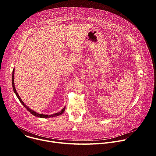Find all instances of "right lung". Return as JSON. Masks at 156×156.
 <instances>
[{
    "mask_svg": "<svg viewBox=\"0 0 156 156\" xmlns=\"http://www.w3.org/2000/svg\"><path fill=\"white\" fill-rule=\"evenodd\" d=\"M15 71V69H13V73H12V86H13V91H14V93H15V94H16V96H17V98H18V99H19V101H20V102L23 104V105L29 111V112L32 114V115H34L35 117H40V118H50V117H57V116H58V115H62L63 112H64V111H65V107L60 111V112H57V113H55V114H51V115H46V114H38V113H37V112H36L35 111H34V110H33L32 109H31V108H30L27 105H26L25 104H24V102L21 101V98L19 96V95H18V94L17 93V92H16V89H15V83H14V72Z\"/></svg>",
    "mask_w": 156,
    "mask_h": 156,
    "instance_id": "obj_1",
    "label": "right lung"
}]
</instances>
